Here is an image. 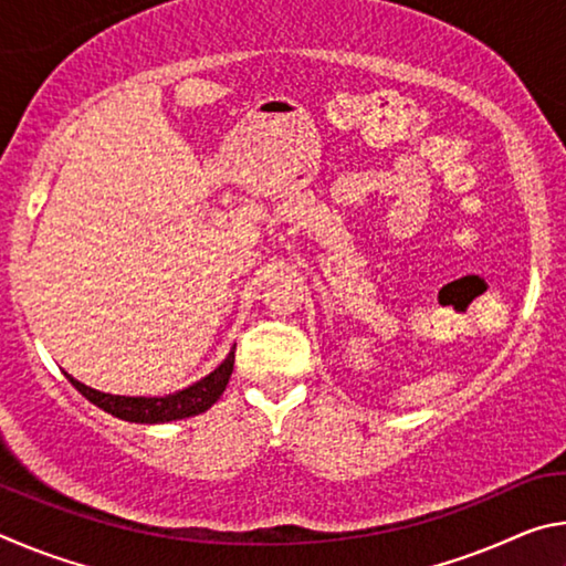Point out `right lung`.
<instances>
[{
	"label": "right lung",
	"mask_w": 566,
	"mask_h": 566,
	"mask_svg": "<svg viewBox=\"0 0 566 566\" xmlns=\"http://www.w3.org/2000/svg\"><path fill=\"white\" fill-rule=\"evenodd\" d=\"M232 369H234V347L214 371H209L207 377L195 381V385H189L179 391H171V395H165V397L109 395V391H99L82 385L80 379L66 375V371L64 377L72 381V387L80 391L82 397H87L92 405H97L112 417L134 421V424H165V421L197 417L212 407L227 389Z\"/></svg>",
	"instance_id": "1"
}]
</instances>
